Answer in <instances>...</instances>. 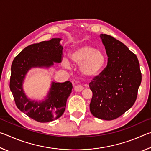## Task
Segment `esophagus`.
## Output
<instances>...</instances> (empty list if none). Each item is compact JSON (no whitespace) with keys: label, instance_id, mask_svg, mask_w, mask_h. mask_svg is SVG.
<instances>
[{"label":"esophagus","instance_id":"obj_1","mask_svg":"<svg viewBox=\"0 0 151 151\" xmlns=\"http://www.w3.org/2000/svg\"><path fill=\"white\" fill-rule=\"evenodd\" d=\"M83 89H84L83 86H82L81 85H77L75 86V90L76 92H81V91H83Z\"/></svg>","mask_w":151,"mask_h":151}]
</instances>
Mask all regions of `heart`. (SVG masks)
I'll use <instances>...</instances> for the list:
<instances>
[{
  "mask_svg": "<svg viewBox=\"0 0 151 151\" xmlns=\"http://www.w3.org/2000/svg\"><path fill=\"white\" fill-rule=\"evenodd\" d=\"M69 56L73 63L80 65L81 73L86 77L91 78L99 75L106 63V57L103 51L89 45L75 47L70 51ZM63 65L68 68L70 63L66 59H64Z\"/></svg>",
  "mask_w": 151,
  "mask_h": 151,
  "instance_id": "b5f03b06",
  "label": "heart"
}]
</instances>
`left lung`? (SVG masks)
<instances>
[{"mask_svg":"<svg viewBox=\"0 0 151 151\" xmlns=\"http://www.w3.org/2000/svg\"><path fill=\"white\" fill-rule=\"evenodd\" d=\"M108 62L89 83L93 92L90 111L96 118L111 121L131 109L136 101L142 75L139 60L126 45L111 36L101 34Z\"/></svg>","mask_w":151,"mask_h":151,"instance_id":"left-lung-1","label":"left lung"}]
</instances>
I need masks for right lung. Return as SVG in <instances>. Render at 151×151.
<instances>
[{
	"instance_id": "1",
	"label": "right lung",
	"mask_w": 151,
	"mask_h": 151,
	"mask_svg": "<svg viewBox=\"0 0 151 151\" xmlns=\"http://www.w3.org/2000/svg\"><path fill=\"white\" fill-rule=\"evenodd\" d=\"M61 39L54 38L28 46L14 58L11 65L10 89L17 108L30 118L40 122H47L63 115L66 101L72 92L70 81L51 83L45 100L35 101L26 96L22 88L24 79L30 68H49L54 63L62 61L63 47Z\"/></svg>"
}]
</instances>
